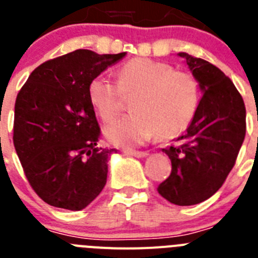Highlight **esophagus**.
Listing matches in <instances>:
<instances>
[{"label":"esophagus","instance_id":"obj_1","mask_svg":"<svg viewBox=\"0 0 258 258\" xmlns=\"http://www.w3.org/2000/svg\"><path fill=\"white\" fill-rule=\"evenodd\" d=\"M126 154L132 157H138V158H144L148 156V152H138V151H126Z\"/></svg>","mask_w":258,"mask_h":258}]
</instances>
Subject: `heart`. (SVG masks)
<instances>
[{
    "mask_svg": "<svg viewBox=\"0 0 258 258\" xmlns=\"http://www.w3.org/2000/svg\"><path fill=\"white\" fill-rule=\"evenodd\" d=\"M123 95H136L131 105L135 113L110 124L105 136L116 147L134 148L157 135L171 138L184 130L197 109L200 88L191 73L149 58L123 64L118 83L98 75L88 84L89 102L106 123L122 111Z\"/></svg>",
    "mask_w": 258,
    "mask_h": 258,
    "instance_id": "heart-1",
    "label": "heart"
}]
</instances>
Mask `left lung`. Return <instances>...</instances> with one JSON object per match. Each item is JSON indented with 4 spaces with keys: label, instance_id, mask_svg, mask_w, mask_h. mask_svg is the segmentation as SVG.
<instances>
[{
    "label": "left lung",
    "instance_id": "obj_1",
    "mask_svg": "<svg viewBox=\"0 0 258 258\" xmlns=\"http://www.w3.org/2000/svg\"><path fill=\"white\" fill-rule=\"evenodd\" d=\"M200 86L201 97L191 124L176 144L162 149L171 174L157 191L171 204L203 203L222 187L245 136V106L234 83L218 67L178 53Z\"/></svg>",
    "mask_w": 258,
    "mask_h": 258
}]
</instances>
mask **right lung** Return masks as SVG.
Masks as SVG:
<instances>
[{"mask_svg": "<svg viewBox=\"0 0 258 258\" xmlns=\"http://www.w3.org/2000/svg\"><path fill=\"white\" fill-rule=\"evenodd\" d=\"M124 55L78 49L40 64L18 93L15 151L33 191L51 207L84 209L106 184L116 151L97 147L88 84Z\"/></svg>", "mask_w": 258, "mask_h": 258, "instance_id": "add662e5", "label": "right lung"}]
</instances>
